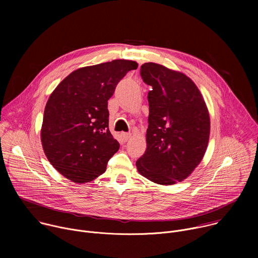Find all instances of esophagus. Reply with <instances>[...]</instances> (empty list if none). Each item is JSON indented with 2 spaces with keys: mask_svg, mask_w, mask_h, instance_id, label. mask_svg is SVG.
<instances>
[{
  "mask_svg": "<svg viewBox=\"0 0 258 258\" xmlns=\"http://www.w3.org/2000/svg\"><path fill=\"white\" fill-rule=\"evenodd\" d=\"M121 137H122V139H123V141H128L130 139H131V137H132V135L130 134V133H122L121 134Z\"/></svg>",
  "mask_w": 258,
  "mask_h": 258,
  "instance_id": "34e87169",
  "label": "esophagus"
}]
</instances>
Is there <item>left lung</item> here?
Returning <instances> with one entry per match:
<instances>
[{
	"label": "left lung",
	"mask_w": 258,
	"mask_h": 258,
	"mask_svg": "<svg viewBox=\"0 0 258 258\" xmlns=\"http://www.w3.org/2000/svg\"><path fill=\"white\" fill-rule=\"evenodd\" d=\"M141 77L152 87L148 93L147 149L137 162L140 174L159 185L186 179L206 152L210 118L194 82L182 72L148 62Z\"/></svg>",
	"instance_id": "8db88e82"
}]
</instances>
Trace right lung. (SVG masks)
Returning a JSON list of instances; mask_svg holds the SVG:
<instances>
[{"instance_id":"1","label":"right lung","mask_w":258,"mask_h":258,"mask_svg":"<svg viewBox=\"0 0 258 258\" xmlns=\"http://www.w3.org/2000/svg\"><path fill=\"white\" fill-rule=\"evenodd\" d=\"M138 63L132 60L86 66L72 71L53 91L44 112V152L63 176L89 182L105 172L119 149L108 128V100L118 82Z\"/></svg>"}]
</instances>
